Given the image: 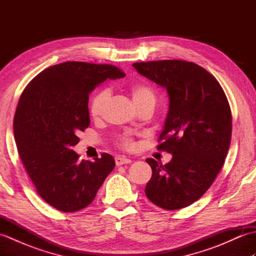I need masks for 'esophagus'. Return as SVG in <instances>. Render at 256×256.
<instances>
[{
    "label": "esophagus",
    "mask_w": 256,
    "mask_h": 256,
    "mask_svg": "<svg viewBox=\"0 0 256 256\" xmlns=\"http://www.w3.org/2000/svg\"><path fill=\"white\" fill-rule=\"evenodd\" d=\"M130 162H132V160H130V158H128V157H124V156H116V166L130 164Z\"/></svg>",
    "instance_id": "1"
}]
</instances>
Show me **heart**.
Here are the masks:
<instances>
[{
	"mask_svg": "<svg viewBox=\"0 0 256 256\" xmlns=\"http://www.w3.org/2000/svg\"><path fill=\"white\" fill-rule=\"evenodd\" d=\"M130 94H131L133 102L134 104L136 106V108H140L144 104H150H150H155V101H156L155 92L153 88L148 84H143V82L133 84L131 86H130ZM108 98V90H103L94 96V99H92L90 103V113L94 118L101 116ZM122 144L125 146V148H131L132 140L128 136H124L122 138Z\"/></svg>",
	"mask_w": 256,
	"mask_h": 256,
	"instance_id": "heart-1",
	"label": "heart"
}]
</instances>
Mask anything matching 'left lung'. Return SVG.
Wrapping results in <instances>:
<instances>
[{
  "label": "left lung",
  "mask_w": 256,
  "mask_h": 256,
  "mask_svg": "<svg viewBox=\"0 0 256 256\" xmlns=\"http://www.w3.org/2000/svg\"><path fill=\"white\" fill-rule=\"evenodd\" d=\"M133 67L166 89L170 100L158 150L172 157L165 165L146 160L153 170L146 197L162 209L184 208L209 189L224 166L232 132L229 102L214 76L194 62L160 60Z\"/></svg>",
  "instance_id": "left-lung-1"
}]
</instances>
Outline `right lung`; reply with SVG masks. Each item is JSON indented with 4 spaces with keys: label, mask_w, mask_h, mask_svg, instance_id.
I'll list each match as a JSON object with an SVG mask.
<instances>
[{
    "label": "right lung",
    "mask_w": 256,
    "mask_h": 256,
    "mask_svg": "<svg viewBox=\"0 0 256 256\" xmlns=\"http://www.w3.org/2000/svg\"><path fill=\"white\" fill-rule=\"evenodd\" d=\"M123 77L111 64L67 62L42 70L20 98L13 123L20 157L37 192L59 211L89 206L116 166L106 153L79 162L72 148L90 125L89 94L106 79Z\"/></svg>",
    "instance_id": "1"
}]
</instances>
